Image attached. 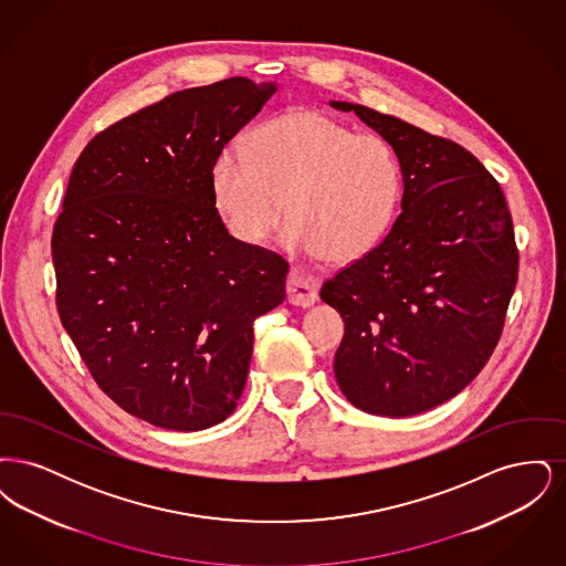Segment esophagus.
<instances>
[{"instance_id": "obj_1", "label": "esophagus", "mask_w": 566, "mask_h": 566, "mask_svg": "<svg viewBox=\"0 0 566 566\" xmlns=\"http://www.w3.org/2000/svg\"><path fill=\"white\" fill-rule=\"evenodd\" d=\"M318 277L307 275L303 271L293 270L286 282V291H289V301L298 307H310L316 303L318 298Z\"/></svg>"}]
</instances>
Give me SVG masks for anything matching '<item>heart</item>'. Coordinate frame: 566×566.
Instances as JSON below:
<instances>
[{
  "label": "heart",
  "instance_id": "heart-1",
  "mask_svg": "<svg viewBox=\"0 0 566 566\" xmlns=\"http://www.w3.org/2000/svg\"><path fill=\"white\" fill-rule=\"evenodd\" d=\"M216 210L243 243H261L284 210V243L312 259L352 263L384 240L403 195V167L379 134L303 109L254 127L248 150L227 146L210 174Z\"/></svg>",
  "mask_w": 566,
  "mask_h": 566
}]
</instances>
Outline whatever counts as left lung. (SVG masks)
Wrapping results in <instances>:
<instances>
[{
  "label": "left lung",
  "mask_w": 566,
  "mask_h": 566,
  "mask_svg": "<svg viewBox=\"0 0 566 566\" xmlns=\"http://www.w3.org/2000/svg\"><path fill=\"white\" fill-rule=\"evenodd\" d=\"M331 106L395 146L405 185L388 235L321 289L346 324L335 377L367 413L416 416L471 384L501 339L520 265L512 214L457 142L360 104Z\"/></svg>",
  "instance_id": "8db88e82"
}]
</instances>
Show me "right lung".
I'll use <instances>...</instances> for the list:
<instances>
[{"mask_svg": "<svg viewBox=\"0 0 566 566\" xmlns=\"http://www.w3.org/2000/svg\"><path fill=\"white\" fill-rule=\"evenodd\" d=\"M275 84L235 76L129 114L82 150L53 229L56 312L114 403L201 431L242 397L254 321L286 296L289 263L235 240L212 165Z\"/></svg>", "mask_w": 566, "mask_h": 566, "instance_id": "obj_1", "label": "right lung"}]
</instances>
